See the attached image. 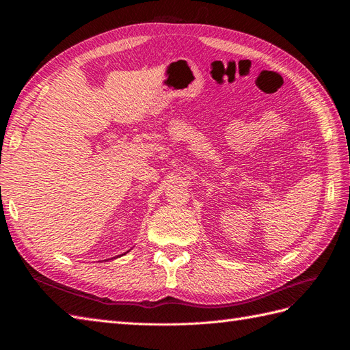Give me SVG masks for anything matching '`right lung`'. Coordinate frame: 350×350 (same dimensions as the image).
Wrapping results in <instances>:
<instances>
[{
	"label": "right lung",
	"mask_w": 350,
	"mask_h": 350,
	"mask_svg": "<svg viewBox=\"0 0 350 350\" xmlns=\"http://www.w3.org/2000/svg\"><path fill=\"white\" fill-rule=\"evenodd\" d=\"M130 250H131V248H130ZM130 250H126L125 252H122V254H118V256H115V257H111V258H105V260H99V262H100V261H109V260H115V258H118V257H122V256H125L126 252H130Z\"/></svg>",
	"instance_id": "obj_1"
}]
</instances>
